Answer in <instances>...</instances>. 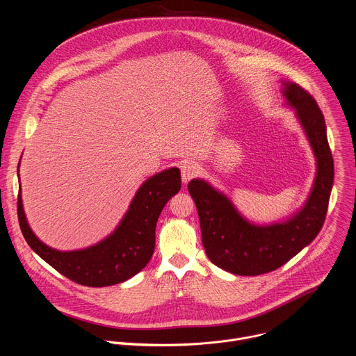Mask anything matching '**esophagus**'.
<instances>
[{"mask_svg": "<svg viewBox=\"0 0 356 356\" xmlns=\"http://www.w3.org/2000/svg\"><path fill=\"white\" fill-rule=\"evenodd\" d=\"M198 172H200V168L195 163L186 162L184 165H181V181L187 184L193 177L198 175Z\"/></svg>", "mask_w": 356, "mask_h": 356, "instance_id": "esophagus-1", "label": "esophagus"}]
</instances>
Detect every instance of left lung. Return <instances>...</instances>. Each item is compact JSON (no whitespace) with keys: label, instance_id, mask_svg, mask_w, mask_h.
<instances>
[{"label":"left lung","instance_id":"8db88e82","mask_svg":"<svg viewBox=\"0 0 356 356\" xmlns=\"http://www.w3.org/2000/svg\"><path fill=\"white\" fill-rule=\"evenodd\" d=\"M282 86L286 104L294 110L317 163L314 183L302 207L284 221L258 225L248 221L232 201L209 181L193 179L188 183L207 257L214 265L234 275L257 276L276 270L310 245L325 221L334 183L325 120L306 90L290 81H282Z\"/></svg>","mask_w":356,"mask_h":356}]
</instances>
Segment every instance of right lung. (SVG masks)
<instances>
[{"instance_id": "right-lung-1", "label": "right lung", "mask_w": 356, "mask_h": 356, "mask_svg": "<svg viewBox=\"0 0 356 356\" xmlns=\"http://www.w3.org/2000/svg\"><path fill=\"white\" fill-rule=\"evenodd\" d=\"M180 188L181 180L177 168L154 175L138 188L128 211L113 234L84 249L58 250L43 243L31 229L19 184V227L32 250L67 279L88 287L113 286L131 279L147 265L155 250L158 218L166 202Z\"/></svg>"}]
</instances>
